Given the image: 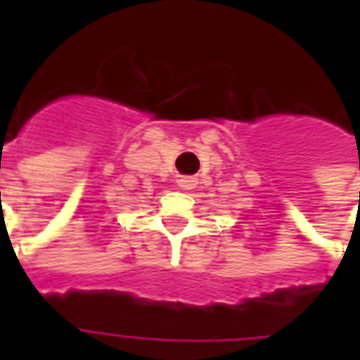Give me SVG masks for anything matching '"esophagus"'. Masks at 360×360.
Instances as JSON below:
<instances>
[{
  "label": "esophagus",
  "mask_w": 360,
  "mask_h": 360,
  "mask_svg": "<svg viewBox=\"0 0 360 360\" xmlns=\"http://www.w3.org/2000/svg\"><path fill=\"white\" fill-rule=\"evenodd\" d=\"M179 185L185 188V191H191V188H195L196 185H198V179H196L195 175H187V177H181Z\"/></svg>",
  "instance_id": "esophagus-1"
}]
</instances>
